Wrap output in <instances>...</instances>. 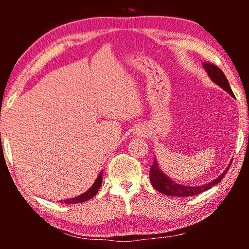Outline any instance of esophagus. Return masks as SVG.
I'll use <instances>...</instances> for the list:
<instances>
[{
  "mask_svg": "<svg viewBox=\"0 0 249 249\" xmlns=\"http://www.w3.org/2000/svg\"><path fill=\"white\" fill-rule=\"evenodd\" d=\"M138 133H140V135H144L145 134V130L140 129V130H138Z\"/></svg>",
  "mask_w": 249,
  "mask_h": 249,
  "instance_id": "esophagus-1",
  "label": "esophagus"
}]
</instances>
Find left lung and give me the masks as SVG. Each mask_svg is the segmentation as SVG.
<instances>
[{
    "mask_svg": "<svg viewBox=\"0 0 249 249\" xmlns=\"http://www.w3.org/2000/svg\"><path fill=\"white\" fill-rule=\"evenodd\" d=\"M203 67L213 82H215L217 86H220L223 90L229 92V94L234 96V93L231 89L230 83L227 81L225 74L223 73V71L218 68L217 66L211 64V62H204ZM230 167L231 165L226 168L225 171L223 172L218 178L214 179L209 183L203 184V185H197V187H191V185L190 187H188V185L176 183L168 178V177L159 169L158 163L156 161V158H155L153 166H151L150 171H149V179H150L151 184H153V187L156 189V190L159 191L160 193H163V195L169 196H192L200 195V193L209 190V189L214 187V185L217 184L218 182H221V180L224 178L227 170L230 169Z\"/></svg>",
    "mask_w": 249,
    "mask_h": 249,
    "instance_id": "obj_1",
    "label": "left lung"
}]
</instances>
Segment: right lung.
<instances>
[{"mask_svg":"<svg viewBox=\"0 0 249 249\" xmlns=\"http://www.w3.org/2000/svg\"><path fill=\"white\" fill-rule=\"evenodd\" d=\"M101 184H102V171L100 172L98 178H96L95 182L93 183V185L88 190L87 192H84L83 195L79 196H75L72 197V199H69V200H65V201H60V203H65V204H74V203H80V202H84V201H88L93 197L96 193H98L99 189L101 187Z\"/></svg>","mask_w":249,"mask_h":249,"instance_id":"1","label":"right lung"}]
</instances>
